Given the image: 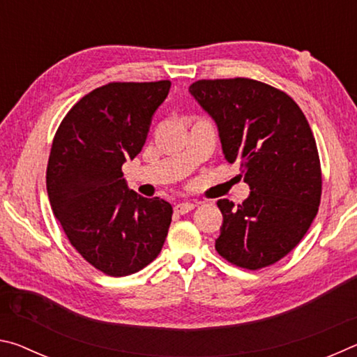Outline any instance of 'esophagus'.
I'll list each match as a JSON object with an SVG mask.
<instances>
[{"mask_svg": "<svg viewBox=\"0 0 357 357\" xmlns=\"http://www.w3.org/2000/svg\"><path fill=\"white\" fill-rule=\"evenodd\" d=\"M197 204L195 203H190V202H183V203H178L176 206H174V213L176 214H187L190 213V211L195 208Z\"/></svg>", "mask_w": 357, "mask_h": 357, "instance_id": "1", "label": "esophagus"}]
</instances>
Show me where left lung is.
Instances as JSON below:
<instances>
[{"label":"left lung","instance_id":"1","mask_svg":"<svg viewBox=\"0 0 357 357\" xmlns=\"http://www.w3.org/2000/svg\"><path fill=\"white\" fill-rule=\"evenodd\" d=\"M190 94L215 121L227 162H239L250 195L219 200L215 250L231 264L261 269L304 238L321 200L315 137L287 93L252 78L198 80Z\"/></svg>","mask_w":357,"mask_h":357}]
</instances>
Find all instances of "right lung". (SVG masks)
<instances>
[{"label":"right lung","mask_w":357,"mask_h":357,"mask_svg":"<svg viewBox=\"0 0 357 357\" xmlns=\"http://www.w3.org/2000/svg\"><path fill=\"white\" fill-rule=\"evenodd\" d=\"M172 83L113 82L70 108L53 138L47 193L72 247L96 269L130 275L159 255L172 204L130 190L121 167L140 153Z\"/></svg>","instance_id":"obj_1"}]
</instances>
